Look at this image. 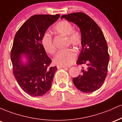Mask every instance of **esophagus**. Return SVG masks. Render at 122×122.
<instances>
[{"label":"esophagus","mask_w":122,"mask_h":122,"mask_svg":"<svg viewBox=\"0 0 122 122\" xmlns=\"http://www.w3.org/2000/svg\"><path fill=\"white\" fill-rule=\"evenodd\" d=\"M57 67L58 69H60V68H67V67L65 66H62V65H57Z\"/></svg>","instance_id":"esophagus-1"}]
</instances>
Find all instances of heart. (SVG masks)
Here are the masks:
<instances>
[{
    "mask_svg": "<svg viewBox=\"0 0 122 122\" xmlns=\"http://www.w3.org/2000/svg\"><path fill=\"white\" fill-rule=\"evenodd\" d=\"M72 25L68 21L63 20L57 23L54 30L57 34L66 36V43L79 47L82 44V36L79 31L73 29ZM42 46L46 52L50 54H54L56 47L53 41V38L50 33H46L43 35L41 40ZM77 56V52L72 48H67L60 50L57 53L54 59L56 64L62 66L72 65Z\"/></svg>",
    "mask_w": 122,
    "mask_h": 122,
    "instance_id": "obj_1",
    "label": "heart"
}]
</instances>
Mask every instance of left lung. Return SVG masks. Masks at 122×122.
I'll return each instance as SVG.
<instances>
[{"label": "left lung", "instance_id": "1", "mask_svg": "<svg viewBox=\"0 0 122 122\" xmlns=\"http://www.w3.org/2000/svg\"><path fill=\"white\" fill-rule=\"evenodd\" d=\"M62 18L77 25L82 36V50L76 63L85 64L86 68L82 67L73 82L81 92H94L102 86L107 75L110 56L104 34L97 23L83 12L62 15Z\"/></svg>", "mask_w": 122, "mask_h": 122}]
</instances>
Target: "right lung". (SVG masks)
Here are the masks:
<instances>
[{
    "mask_svg": "<svg viewBox=\"0 0 122 122\" xmlns=\"http://www.w3.org/2000/svg\"><path fill=\"white\" fill-rule=\"evenodd\" d=\"M60 16L59 14L33 15L15 36L10 54L12 72L20 87L30 96H42L51 88L57 68L50 66L51 60L43 49L41 40ZM22 54L28 58L26 64L20 61Z\"/></svg>",
    "mask_w": 122,
    "mask_h": 122,
    "instance_id": "right-lung-1",
    "label": "right lung"
}]
</instances>
